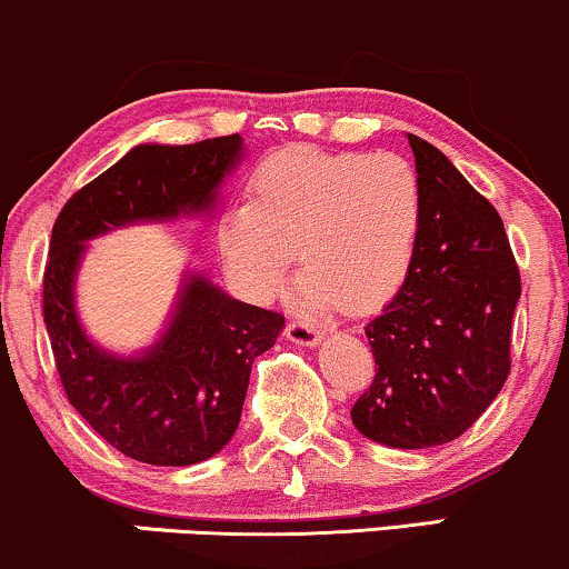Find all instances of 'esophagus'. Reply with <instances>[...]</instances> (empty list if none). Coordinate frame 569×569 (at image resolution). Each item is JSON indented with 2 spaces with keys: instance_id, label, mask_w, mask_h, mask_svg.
I'll use <instances>...</instances> for the list:
<instances>
[{
  "instance_id": "1",
  "label": "esophagus",
  "mask_w": 569,
  "mask_h": 569,
  "mask_svg": "<svg viewBox=\"0 0 569 569\" xmlns=\"http://www.w3.org/2000/svg\"><path fill=\"white\" fill-rule=\"evenodd\" d=\"M284 335H287V340H290V342H296V346H306V348L319 346L321 338H325V332H321V329L311 327L308 321H298V319L287 325Z\"/></svg>"
}]
</instances>
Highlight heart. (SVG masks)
I'll use <instances>...</instances> for the list:
<instances>
[{
    "label": "heart",
    "instance_id": "1",
    "mask_svg": "<svg viewBox=\"0 0 569 569\" xmlns=\"http://www.w3.org/2000/svg\"><path fill=\"white\" fill-rule=\"evenodd\" d=\"M250 202L223 216L227 271L269 298L296 248L298 296L311 308L371 311L401 290L422 234V187L406 160L290 147L258 166Z\"/></svg>",
    "mask_w": 569,
    "mask_h": 569
}]
</instances>
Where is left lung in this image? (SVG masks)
Masks as SVG:
<instances>
[{
  "mask_svg": "<svg viewBox=\"0 0 569 569\" xmlns=\"http://www.w3.org/2000/svg\"><path fill=\"white\" fill-rule=\"evenodd\" d=\"M422 234L398 296L367 327L377 375L350 419L390 448L451 443L509 377L520 269L501 216L438 147L409 134Z\"/></svg>",
  "mask_w": 569,
  "mask_h": 569,
  "instance_id": "8db88e82",
  "label": "left lung"
}]
</instances>
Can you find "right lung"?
<instances>
[{
  "mask_svg": "<svg viewBox=\"0 0 569 569\" xmlns=\"http://www.w3.org/2000/svg\"><path fill=\"white\" fill-rule=\"evenodd\" d=\"M242 137L198 144H137L81 187L52 227L44 325L70 406L110 446L156 467H189L229 443L242 417L250 367L277 342L284 317L234 300L187 271L160 338L118 356L83 332L76 277L87 242L113 229L208 216L242 160Z\"/></svg>",
  "mask_w": 569,
  "mask_h": 569,
  "instance_id": "add662e5",
  "label": "right lung"
}]
</instances>
